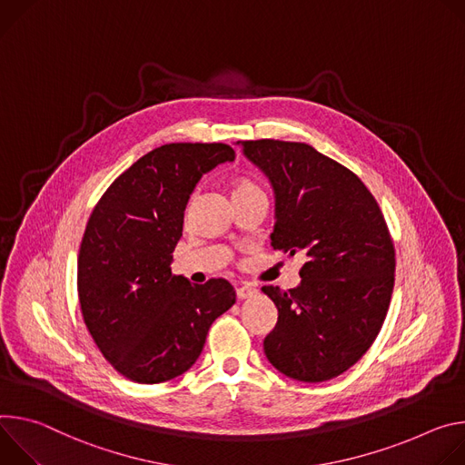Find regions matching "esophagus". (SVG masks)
I'll return each mask as SVG.
<instances>
[{"label": "esophagus", "mask_w": 465, "mask_h": 465, "mask_svg": "<svg viewBox=\"0 0 465 465\" xmlns=\"http://www.w3.org/2000/svg\"><path fill=\"white\" fill-rule=\"evenodd\" d=\"M256 293V288H252V286H249V284H243V286H238L236 288V297L238 299H249V297H252Z\"/></svg>", "instance_id": "esophagus-1"}]
</instances>
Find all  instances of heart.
Listing matches in <instances>:
<instances>
[{"instance_id": "1", "label": "heart", "mask_w": 465, "mask_h": 465, "mask_svg": "<svg viewBox=\"0 0 465 465\" xmlns=\"http://www.w3.org/2000/svg\"><path fill=\"white\" fill-rule=\"evenodd\" d=\"M254 188H261V186L249 179H238L232 183V193H240V192H247V190H254Z\"/></svg>"}]
</instances>
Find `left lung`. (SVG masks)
Here are the masks:
<instances>
[{"label":"left lung","mask_w":465,"mask_h":465,"mask_svg":"<svg viewBox=\"0 0 465 465\" xmlns=\"http://www.w3.org/2000/svg\"><path fill=\"white\" fill-rule=\"evenodd\" d=\"M242 145L275 190L273 249L306 259L297 288H262L279 311L264 352L290 379H334L364 356L388 312L395 247L386 220L358 175L312 145L270 138Z\"/></svg>","instance_id":"1"}]
</instances>
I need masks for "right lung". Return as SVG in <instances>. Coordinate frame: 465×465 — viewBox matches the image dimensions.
I'll use <instances>...</instances> for the list:
<instances>
[{
  "label": "right lung",
  "mask_w": 465,
  "mask_h": 465,
  "mask_svg": "<svg viewBox=\"0 0 465 465\" xmlns=\"http://www.w3.org/2000/svg\"><path fill=\"white\" fill-rule=\"evenodd\" d=\"M234 161L227 143H166L101 195L77 256L84 325L125 379L157 384L188 371L213 322L236 301L225 279L192 284L172 273L184 209L203 173Z\"/></svg>",
  "instance_id": "1"
}]
</instances>
